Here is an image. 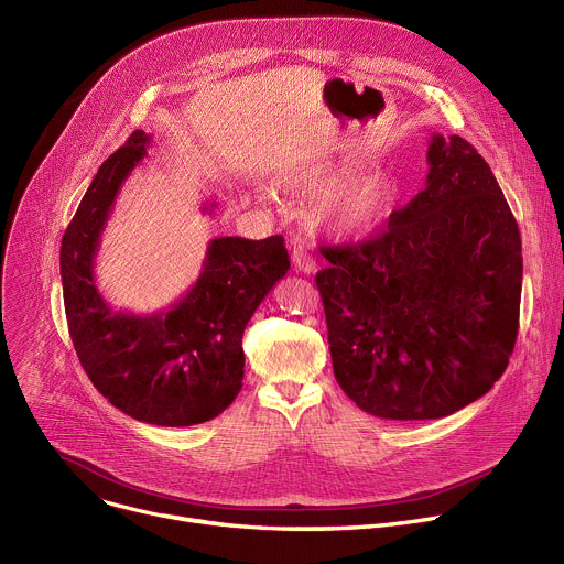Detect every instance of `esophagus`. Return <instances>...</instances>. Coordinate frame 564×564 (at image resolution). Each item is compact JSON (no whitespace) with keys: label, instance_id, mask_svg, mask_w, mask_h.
<instances>
[{"label":"esophagus","instance_id":"obj_1","mask_svg":"<svg viewBox=\"0 0 564 564\" xmlns=\"http://www.w3.org/2000/svg\"><path fill=\"white\" fill-rule=\"evenodd\" d=\"M292 263H294V268H296L299 272H303V274H314V272H316V263H314L312 254H310L303 246H296V248H294V252H292Z\"/></svg>","mask_w":564,"mask_h":564}]
</instances>
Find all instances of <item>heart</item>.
Instances as JSON below:
<instances>
[{
  "label": "heart",
  "mask_w": 564,
  "mask_h": 564,
  "mask_svg": "<svg viewBox=\"0 0 564 564\" xmlns=\"http://www.w3.org/2000/svg\"><path fill=\"white\" fill-rule=\"evenodd\" d=\"M349 167H323L305 172L292 178L290 191L301 195L327 193L336 187ZM403 199V183L390 172H371L354 183H349L343 193L325 210L327 226L343 237L360 239L379 232L390 224L399 204Z\"/></svg>",
  "instance_id": "1"
}]
</instances>
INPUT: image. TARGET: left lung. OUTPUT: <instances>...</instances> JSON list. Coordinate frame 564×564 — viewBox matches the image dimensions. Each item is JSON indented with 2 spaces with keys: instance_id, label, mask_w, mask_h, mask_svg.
I'll use <instances>...</instances> for the list:
<instances>
[{
  "instance_id": "obj_1",
  "label": "left lung",
  "mask_w": 564,
  "mask_h": 564,
  "mask_svg": "<svg viewBox=\"0 0 564 564\" xmlns=\"http://www.w3.org/2000/svg\"><path fill=\"white\" fill-rule=\"evenodd\" d=\"M425 191L316 274L340 390L390 421L449 416L485 397L513 351L518 224L471 143L432 134Z\"/></svg>"
}]
</instances>
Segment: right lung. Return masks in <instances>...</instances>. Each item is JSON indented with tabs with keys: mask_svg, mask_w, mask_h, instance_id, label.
Segmentation results:
<instances>
[{
	"mask_svg": "<svg viewBox=\"0 0 564 564\" xmlns=\"http://www.w3.org/2000/svg\"><path fill=\"white\" fill-rule=\"evenodd\" d=\"M150 141L134 130L88 185L62 239L64 307L82 367L110 405L141 423L187 427L213 421L239 397L243 329L290 270V254L279 235L219 237L197 283L167 310H112L95 283V259L121 185Z\"/></svg>",
	"mask_w": 564,
	"mask_h": 564,
	"instance_id": "1",
	"label": "right lung"
}]
</instances>
